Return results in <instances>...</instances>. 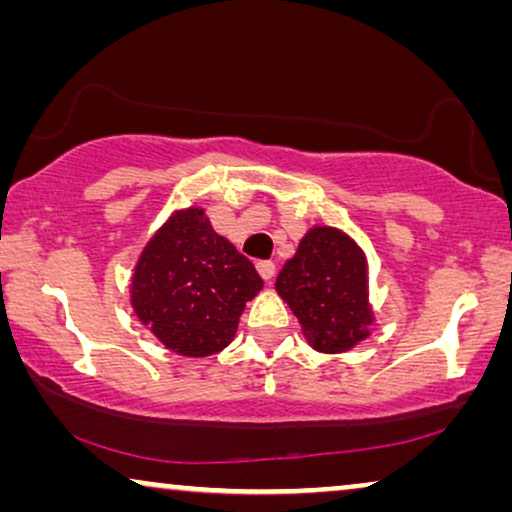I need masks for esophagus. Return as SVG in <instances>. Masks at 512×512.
Returning <instances> with one entry per match:
<instances>
[{
	"label": "esophagus",
	"instance_id": "esophagus-1",
	"mask_svg": "<svg viewBox=\"0 0 512 512\" xmlns=\"http://www.w3.org/2000/svg\"><path fill=\"white\" fill-rule=\"evenodd\" d=\"M256 270H258V275L265 279V282H270V279L275 277V263L272 261H258Z\"/></svg>",
	"mask_w": 512,
	"mask_h": 512
}]
</instances>
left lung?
I'll list each match as a JSON object with an SVG mask.
<instances>
[{
	"instance_id": "obj_1",
	"label": "left lung",
	"mask_w": 512,
	"mask_h": 512,
	"mask_svg": "<svg viewBox=\"0 0 512 512\" xmlns=\"http://www.w3.org/2000/svg\"><path fill=\"white\" fill-rule=\"evenodd\" d=\"M275 289L317 352H349L370 335L375 314L368 303L366 254L338 228L307 230L296 256L279 270Z\"/></svg>"
}]
</instances>
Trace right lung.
Returning a JSON list of instances; mask_svg holds the SVG:
<instances>
[{"mask_svg":"<svg viewBox=\"0 0 512 512\" xmlns=\"http://www.w3.org/2000/svg\"><path fill=\"white\" fill-rule=\"evenodd\" d=\"M261 289L254 263L214 233L205 209L188 207L146 242L130 305L167 349L198 359L233 342L244 305Z\"/></svg>","mask_w":512,"mask_h":512,"instance_id":"obj_1","label":"right lung"}]
</instances>
